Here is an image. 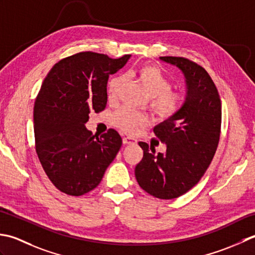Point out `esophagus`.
<instances>
[{"mask_svg": "<svg viewBox=\"0 0 255 255\" xmlns=\"http://www.w3.org/2000/svg\"><path fill=\"white\" fill-rule=\"evenodd\" d=\"M123 143L127 144V145L135 144V143H136V138H134L133 136H126V137H123Z\"/></svg>", "mask_w": 255, "mask_h": 255, "instance_id": "1", "label": "esophagus"}]
</instances>
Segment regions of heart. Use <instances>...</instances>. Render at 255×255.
I'll return each mask as SVG.
<instances>
[{"label":"heart","mask_w":255,"mask_h":255,"mask_svg":"<svg viewBox=\"0 0 255 255\" xmlns=\"http://www.w3.org/2000/svg\"><path fill=\"white\" fill-rule=\"evenodd\" d=\"M127 77L137 81L149 97V105L152 110L162 119H171L183 108L186 96L183 91L171 90L173 81L166 76L157 66L143 64L137 68L128 70ZM123 78L114 77L109 81L108 99L109 101H117L121 95ZM148 121L145 114L120 108L113 114V122L118 128L126 132H134Z\"/></svg>","instance_id":"heart-1"}]
</instances>
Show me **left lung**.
Returning <instances> with one entry per match:
<instances>
[{
	"label": "left lung",
	"instance_id": "8db88e82",
	"mask_svg": "<svg viewBox=\"0 0 255 255\" xmlns=\"http://www.w3.org/2000/svg\"><path fill=\"white\" fill-rule=\"evenodd\" d=\"M175 65L186 78L187 96L175 117L154 128L166 144V153L155 154L139 142L143 158L135 167L139 187L159 199H174L198 184L209 167L219 144L221 100L209 74L184 57H160Z\"/></svg>",
	"mask_w": 255,
	"mask_h": 255
}]
</instances>
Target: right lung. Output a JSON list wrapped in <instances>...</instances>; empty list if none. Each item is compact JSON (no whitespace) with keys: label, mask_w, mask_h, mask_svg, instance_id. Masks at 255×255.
<instances>
[{"label":"right lung","mask_w":255,"mask_h":255,"mask_svg":"<svg viewBox=\"0 0 255 255\" xmlns=\"http://www.w3.org/2000/svg\"><path fill=\"white\" fill-rule=\"evenodd\" d=\"M129 57L82 51L59 60L46 76L34 105L35 148L61 193L81 196L95 189L120 150L122 138L116 129L97 136L85 124L90 112L105 110L109 76Z\"/></svg>","instance_id":"1"}]
</instances>
